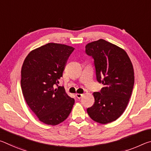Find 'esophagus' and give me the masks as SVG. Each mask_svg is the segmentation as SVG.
<instances>
[{
	"mask_svg": "<svg viewBox=\"0 0 151 151\" xmlns=\"http://www.w3.org/2000/svg\"><path fill=\"white\" fill-rule=\"evenodd\" d=\"M76 98L77 99H81L82 96H83V94H78V93H76Z\"/></svg>",
	"mask_w": 151,
	"mask_h": 151,
	"instance_id": "esophagus-1",
	"label": "esophagus"
}]
</instances>
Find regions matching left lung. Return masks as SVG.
I'll list each match as a JSON object with an SVG mask.
<instances>
[{
  "label": "left lung",
  "mask_w": 151,
  "mask_h": 151,
  "mask_svg": "<svg viewBox=\"0 0 151 151\" xmlns=\"http://www.w3.org/2000/svg\"><path fill=\"white\" fill-rule=\"evenodd\" d=\"M85 52L94 59L96 80L104 85L93 93L94 103L87 109L88 114L101 124L116 121L126 109L133 89L131 61L123 49L103 39L86 45Z\"/></svg>",
  "instance_id": "left-lung-1"
}]
</instances>
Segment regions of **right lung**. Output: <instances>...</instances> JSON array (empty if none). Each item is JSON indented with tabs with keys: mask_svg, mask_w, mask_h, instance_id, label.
<instances>
[{
	"mask_svg": "<svg viewBox=\"0 0 151 151\" xmlns=\"http://www.w3.org/2000/svg\"><path fill=\"white\" fill-rule=\"evenodd\" d=\"M74 50L70 46L48 43L32 50L24 61L20 81L22 94L30 109L43 123L57 125L72 111L75 99L58 84Z\"/></svg>",
	"mask_w": 151,
	"mask_h": 151,
	"instance_id": "right-lung-1",
	"label": "right lung"
}]
</instances>
